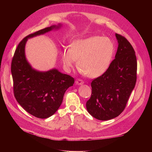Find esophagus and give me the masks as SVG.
Segmentation results:
<instances>
[{
	"label": "esophagus",
	"instance_id": "1",
	"mask_svg": "<svg viewBox=\"0 0 152 152\" xmlns=\"http://www.w3.org/2000/svg\"><path fill=\"white\" fill-rule=\"evenodd\" d=\"M84 83V81H82V80H80V79H77V80L75 81V84H76L77 85H79V86L82 85Z\"/></svg>",
	"mask_w": 152,
	"mask_h": 152
}]
</instances>
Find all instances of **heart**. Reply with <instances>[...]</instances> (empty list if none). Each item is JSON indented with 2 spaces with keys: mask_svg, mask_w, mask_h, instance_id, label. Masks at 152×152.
<instances>
[{
  "mask_svg": "<svg viewBox=\"0 0 152 152\" xmlns=\"http://www.w3.org/2000/svg\"><path fill=\"white\" fill-rule=\"evenodd\" d=\"M115 53L113 42L108 37L92 36L77 39L70 49L61 53V59L67 68L73 66L77 61L80 71L89 78L102 75L108 70Z\"/></svg>",
  "mask_w": 152,
  "mask_h": 152,
  "instance_id": "heart-1",
  "label": "heart"
}]
</instances>
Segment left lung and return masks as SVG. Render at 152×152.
Instances as JSON below:
<instances>
[{
  "label": "left lung",
  "instance_id": "left-lung-1",
  "mask_svg": "<svg viewBox=\"0 0 152 152\" xmlns=\"http://www.w3.org/2000/svg\"><path fill=\"white\" fill-rule=\"evenodd\" d=\"M118 48L108 70L91 82L92 94L86 108L100 121L118 117L125 108L136 82L137 61L129 42L115 34Z\"/></svg>",
  "mask_w": 152,
  "mask_h": 152
}]
</instances>
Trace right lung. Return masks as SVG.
<instances>
[{
	"instance_id": "add662e5",
	"label": "right lung",
	"mask_w": 152,
	"mask_h": 152,
	"mask_svg": "<svg viewBox=\"0 0 152 152\" xmlns=\"http://www.w3.org/2000/svg\"><path fill=\"white\" fill-rule=\"evenodd\" d=\"M61 26L60 23L52 25L26 36L18 44L12 59L15 98L27 112L40 118H48L57 111L66 91L74 84V79L56 68L41 72L32 68L26 58L25 45L28 39Z\"/></svg>"
}]
</instances>
